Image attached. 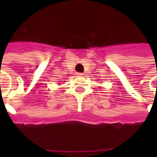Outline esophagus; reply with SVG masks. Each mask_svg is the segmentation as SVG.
<instances>
[{
    "mask_svg": "<svg viewBox=\"0 0 157 157\" xmlns=\"http://www.w3.org/2000/svg\"><path fill=\"white\" fill-rule=\"evenodd\" d=\"M76 75H77V76H82L84 75V74L81 73V72H77V73H76Z\"/></svg>",
    "mask_w": 157,
    "mask_h": 157,
    "instance_id": "1",
    "label": "esophagus"
}]
</instances>
